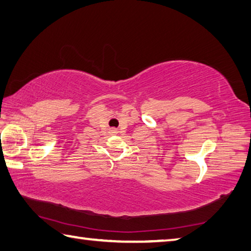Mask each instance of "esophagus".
Returning <instances> with one entry per match:
<instances>
[{"label":"esophagus","mask_w":251,"mask_h":251,"mask_svg":"<svg viewBox=\"0 0 251 251\" xmlns=\"http://www.w3.org/2000/svg\"><path fill=\"white\" fill-rule=\"evenodd\" d=\"M110 131H111V134H117V129H115V128H111L110 129Z\"/></svg>","instance_id":"34e87169"}]
</instances>
